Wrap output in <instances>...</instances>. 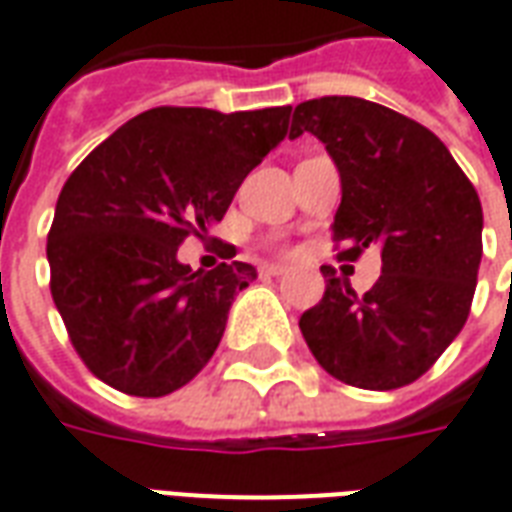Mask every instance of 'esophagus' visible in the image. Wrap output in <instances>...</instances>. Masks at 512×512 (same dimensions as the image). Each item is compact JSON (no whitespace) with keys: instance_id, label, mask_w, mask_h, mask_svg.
<instances>
[{"instance_id":"obj_1","label":"esophagus","mask_w":512,"mask_h":512,"mask_svg":"<svg viewBox=\"0 0 512 512\" xmlns=\"http://www.w3.org/2000/svg\"><path fill=\"white\" fill-rule=\"evenodd\" d=\"M262 273L264 275H275V278H278V275L286 273V267H284V264H264Z\"/></svg>"}]
</instances>
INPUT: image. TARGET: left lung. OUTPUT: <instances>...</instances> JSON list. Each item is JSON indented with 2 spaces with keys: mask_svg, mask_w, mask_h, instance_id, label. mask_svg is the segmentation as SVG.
I'll return each instance as SVG.
<instances>
[{
  "mask_svg": "<svg viewBox=\"0 0 512 512\" xmlns=\"http://www.w3.org/2000/svg\"><path fill=\"white\" fill-rule=\"evenodd\" d=\"M311 132L342 176L333 217L339 259L380 245L366 295L322 267L325 295L300 317L320 366L347 386L389 391L422 378L469 317L482 259V206L449 148L422 123L375 101L297 104L289 137Z\"/></svg>",
  "mask_w": 512,
  "mask_h": 512,
  "instance_id": "8db88e82",
  "label": "left lung"
}]
</instances>
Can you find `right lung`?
I'll use <instances>...</instances> for the list:
<instances>
[{
    "label": "right lung",
    "mask_w": 512,
    "mask_h": 512,
    "mask_svg": "<svg viewBox=\"0 0 512 512\" xmlns=\"http://www.w3.org/2000/svg\"><path fill=\"white\" fill-rule=\"evenodd\" d=\"M289 115L154 107L68 176L46 242L49 286L74 350L107 386L165 397L215 355L256 267L192 273L176 253L223 220L245 176L286 137Z\"/></svg>",
    "instance_id": "obj_1"
}]
</instances>
